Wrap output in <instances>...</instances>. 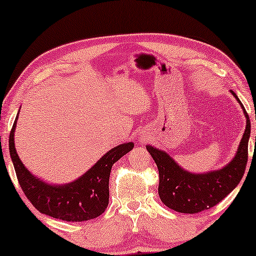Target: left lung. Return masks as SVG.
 <instances>
[{
  "mask_svg": "<svg viewBox=\"0 0 256 256\" xmlns=\"http://www.w3.org/2000/svg\"><path fill=\"white\" fill-rule=\"evenodd\" d=\"M231 92L242 108L246 117V128L236 156L225 167L204 174H192L178 166L164 150L150 145L146 146L159 169L158 192L160 200L172 210L182 214H197L208 210L224 200L242 178L248 160L250 120L236 94L232 90Z\"/></svg>",
  "mask_w": 256,
  "mask_h": 256,
  "instance_id": "1",
  "label": "left lung"
}]
</instances>
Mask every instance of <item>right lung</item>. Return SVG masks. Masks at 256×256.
<instances>
[{
    "mask_svg": "<svg viewBox=\"0 0 256 256\" xmlns=\"http://www.w3.org/2000/svg\"><path fill=\"white\" fill-rule=\"evenodd\" d=\"M18 114L9 136L10 158L26 198L42 214L64 222H84L98 217L109 204V178L112 164L134 145L125 142L104 154L81 178L67 184H48L24 167L15 147V130Z\"/></svg>",
    "mask_w": 256,
    "mask_h": 256,
    "instance_id": "add662e5",
    "label": "right lung"
}]
</instances>
